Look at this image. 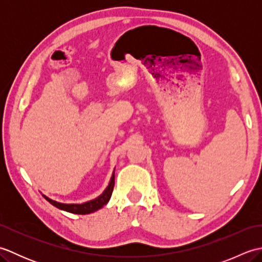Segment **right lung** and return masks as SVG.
I'll list each match as a JSON object with an SVG mask.
<instances>
[{
	"instance_id": "obj_1",
	"label": "right lung",
	"mask_w": 262,
	"mask_h": 262,
	"mask_svg": "<svg viewBox=\"0 0 262 262\" xmlns=\"http://www.w3.org/2000/svg\"><path fill=\"white\" fill-rule=\"evenodd\" d=\"M114 186H115V172L111 176V179L108 187L105 188V190L100 194V196L96 199H92L90 202L83 203V204H62V203H57L55 200L48 198L46 196L45 199L47 202L51 203L55 207H57L62 210L69 211V213H73V214H79V215H85V214H90L93 213L100 208H102L103 206L109 202V199L111 197V193H113L114 190Z\"/></svg>"
}]
</instances>
